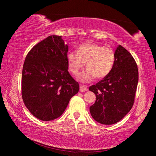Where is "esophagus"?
<instances>
[{"label": "esophagus", "mask_w": 156, "mask_h": 156, "mask_svg": "<svg viewBox=\"0 0 156 156\" xmlns=\"http://www.w3.org/2000/svg\"><path fill=\"white\" fill-rule=\"evenodd\" d=\"M80 91L81 92H84V91H87V86H85V85H82L81 84L80 85Z\"/></svg>", "instance_id": "1"}]
</instances>
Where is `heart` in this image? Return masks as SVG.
I'll use <instances>...</instances> for the list:
<instances>
[{
  "label": "heart",
  "instance_id": "obj_1",
  "mask_svg": "<svg viewBox=\"0 0 156 156\" xmlns=\"http://www.w3.org/2000/svg\"><path fill=\"white\" fill-rule=\"evenodd\" d=\"M67 60L70 72L75 76L78 75L86 63L87 68L80 75V80L88 82L95 77L101 80L109 74L114 64L115 54L108 47L87 42L78 47L77 53H68Z\"/></svg>",
  "mask_w": 156,
  "mask_h": 156
}]
</instances>
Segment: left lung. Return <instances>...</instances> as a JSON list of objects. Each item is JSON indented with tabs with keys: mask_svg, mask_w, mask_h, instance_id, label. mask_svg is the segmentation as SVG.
<instances>
[{
	"mask_svg": "<svg viewBox=\"0 0 156 156\" xmlns=\"http://www.w3.org/2000/svg\"><path fill=\"white\" fill-rule=\"evenodd\" d=\"M114 54V64L109 74L89 88L97 97L89 108L91 116L104 125L119 122L130 112L138 82L137 64L131 53L119 45Z\"/></svg>",
	"mask_w": 156,
	"mask_h": 156,
	"instance_id": "left-lung-1",
	"label": "left lung"
}]
</instances>
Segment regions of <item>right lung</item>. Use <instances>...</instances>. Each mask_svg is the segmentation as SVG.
Here are the masks:
<instances>
[{
	"label": "right lung",
	"mask_w": 156,
	"mask_h": 156,
	"mask_svg": "<svg viewBox=\"0 0 156 156\" xmlns=\"http://www.w3.org/2000/svg\"><path fill=\"white\" fill-rule=\"evenodd\" d=\"M68 46L61 36L50 35L35 44L25 57L21 92L30 112L41 121H52L65 112L80 90L68 72Z\"/></svg>",
	"instance_id": "add662e5"
}]
</instances>
